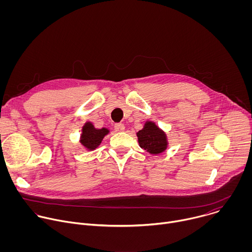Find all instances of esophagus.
<instances>
[{
    "label": "esophagus",
    "mask_w": 252,
    "mask_h": 252,
    "mask_svg": "<svg viewBox=\"0 0 252 252\" xmlns=\"http://www.w3.org/2000/svg\"><path fill=\"white\" fill-rule=\"evenodd\" d=\"M115 130L116 131H124L125 130V126L122 123H118L115 125Z\"/></svg>",
    "instance_id": "34e87169"
}]
</instances>
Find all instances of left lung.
<instances>
[{"mask_svg": "<svg viewBox=\"0 0 252 252\" xmlns=\"http://www.w3.org/2000/svg\"><path fill=\"white\" fill-rule=\"evenodd\" d=\"M136 135L140 148L153 155H158L166 149L165 134L151 122L147 123L145 127L139 130Z\"/></svg>", "mask_w": 252, "mask_h": 252, "instance_id": "8db88e82", "label": "left lung"}]
</instances>
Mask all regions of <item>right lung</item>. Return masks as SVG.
I'll return each instance as SVG.
<instances>
[{"label":"right lung","mask_w":252,"mask_h":252,"mask_svg":"<svg viewBox=\"0 0 252 252\" xmlns=\"http://www.w3.org/2000/svg\"><path fill=\"white\" fill-rule=\"evenodd\" d=\"M107 132H109V130L106 128L95 129L91 123H87L83 127L81 142L88 150H94L99 146V143Z\"/></svg>","instance_id":"right-lung-1"}]
</instances>
